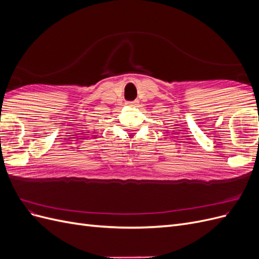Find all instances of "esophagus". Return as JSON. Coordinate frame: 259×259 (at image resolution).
Wrapping results in <instances>:
<instances>
[{
	"mask_svg": "<svg viewBox=\"0 0 259 259\" xmlns=\"http://www.w3.org/2000/svg\"><path fill=\"white\" fill-rule=\"evenodd\" d=\"M128 106H131V107H135V106H137L138 105V100H134V101H127L126 103Z\"/></svg>",
	"mask_w": 259,
	"mask_h": 259,
	"instance_id": "esophagus-1",
	"label": "esophagus"
}]
</instances>
